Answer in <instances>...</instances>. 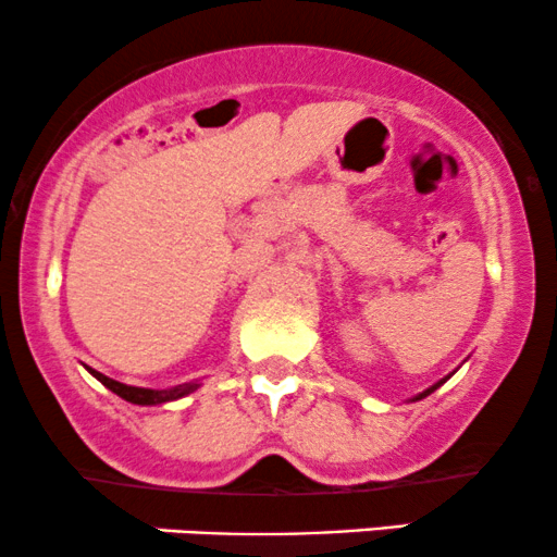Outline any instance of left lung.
Masks as SVG:
<instances>
[{
    "label": "left lung",
    "mask_w": 557,
    "mask_h": 557,
    "mask_svg": "<svg viewBox=\"0 0 557 557\" xmlns=\"http://www.w3.org/2000/svg\"><path fill=\"white\" fill-rule=\"evenodd\" d=\"M445 382V380H443ZM443 382H437V385H434V387H430V389H424V393H421V395H417V400H421V398H426V395H430V393H434V389H437L440 385H443Z\"/></svg>",
    "instance_id": "1"
}]
</instances>
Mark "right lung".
<instances>
[{
    "mask_svg": "<svg viewBox=\"0 0 557 557\" xmlns=\"http://www.w3.org/2000/svg\"><path fill=\"white\" fill-rule=\"evenodd\" d=\"M96 380L101 382L104 387H110L112 393H117L120 398H125L127 403H136V406H157V403H168V400H177L183 398V395L194 393L198 387L196 382H185V385H175V387H168V389H146V387H131V385H123V382H114L110 376L94 372V369H88Z\"/></svg>",
    "mask_w": 557,
    "mask_h": 557,
    "instance_id": "1",
    "label": "right lung"
}]
</instances>
